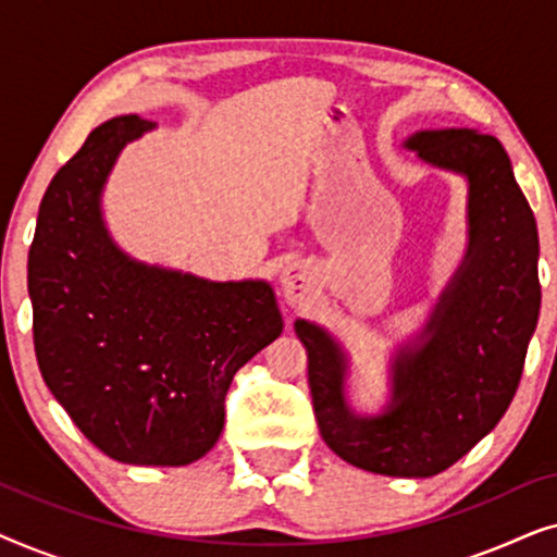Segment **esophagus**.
<instances>
[{
    "label": "esophagus",
    "mask_w": 557,
    "mask_h": 557,
    "mask_svg": "<svg viewBox=\"0 0 557 557\" xmlns=\"http://www.w3.org/2000/svg\"><path fill=\"white\" fill-rule=\"evenodd\" d=\"M281 292H284L288 307H301L304 296L309 292L307 269H301V265H288V269L281 273Z\"/></svg>",
    "instance_id": "esophagus-1"
}]
</instances>
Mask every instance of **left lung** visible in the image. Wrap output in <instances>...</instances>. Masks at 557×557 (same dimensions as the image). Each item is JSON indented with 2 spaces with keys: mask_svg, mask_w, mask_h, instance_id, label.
<instances>
[{
  "mask_svg": "<svg viewBox=\"0 0 557 557\" xmlns=\"http://www.w3.org/2000/svg\"><path fill=\"white\" fill-rule=\"evenodd\" d=\"M469 185V246L423 332L391 360L375 416L347 400L349 357L324 326L296 319L324 444L357 469L425 479L469 454L505 416L540 314L537 225L502 144L474 128H425L403 141Z\"/></svg>",
  "mask_w": 557,
  "mask_h": 557,
  "instance_id": "obj_1",
  "label": "left lung"
}]
</instances>
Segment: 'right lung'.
<instances>
[{
	"label": "right lung",
	"mask_w": 557,
	"mask_h": 557,
	"mask_svg": "<svg viewBox=\"0 0 557 557\" xmlns=\"http://www.w3.org/2000/svg\"><path fill=\"white\" fill-rule=\"evenodd\" d=\"M136 113L88 134L52 177L27 258L45 385L90 444L134 467H185L218 444L233 375L284 330L265 281H208L113 243L101 195Z\"/></svg>",
	"instance_id": "obj_1"
}]
</instances>
